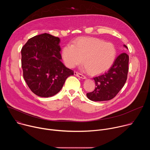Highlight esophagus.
<instances>
[{
  "label": "esophagus",
  "instance_id": "obj_1",
  "mask_svg": "<svg viewBox=\"0 0 150 150\" xmlns=\"http://www.w3.org/2000/svg\"><path fill=\"white\" fill-rule=\"evenodd\" d=\"M74 75L75 76H78V77H79V78H82V79H86L87 78V77L85 76V75H82V74H80V73H79L78 72H74Z\"/></svg>",
  "mask_w": 150,
  "mask_h": 150
}]
</instances>
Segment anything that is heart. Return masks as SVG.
<instances>
[{"label":"heart","mask_w":150,"mask_h":150,"mask_svg":"<svg viewBox=\"0 0 150 150\" xmlns=\"http://www.w3.org/2000/svg\"><path fill=\"white\" fill-rule=\"evenodd\" d=\"M116 49L110 42L95 37H79L64 47L62 56L67 67L73 68L83 59L85 68L92 74L108 71L116 57Z\"/></svg>","instance_id":"obj_1"}]
</instances>
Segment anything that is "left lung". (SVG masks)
Listing matches in <instances>:
<instances>
[{
	"mask_svg": "<svg viewBox=\"0 0 150 150\" xmlns=\"http://www.w3.org/2000/svg\"><path fill=\"white\" fill-rule=\"evenodd\" d=\"M123 46L127 49L126 46ZM129 56L126 53L119 55L112 66L104 74L94 78L96 88L87 93L91 101H108L113 98L123 88L127 79Z\"/></svg>",
	"mask_w": 150,
	"mask_h": 150,
	"instance_id": "1",
	"label": "left lung"
}]
</instances>
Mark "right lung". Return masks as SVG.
Returning <instances> with one entry per match:
<instances>
[{"label": "right lung", "instance_id": "obj_1", "mask_svg": "<svg viewBox=\"0 0 150 150\" xmlns=\"http://www.w3.org/2000/svg\"><path fill=\"white\" fill-rule=\"evenodd\" d=\"M60 38L45 33L30 38L21 49L23 76L33 93L49 97L58 93L74 75L61 62Z\"/></svg>", "mask_w": 150, "mask_h": 150}]
</instances>
